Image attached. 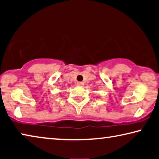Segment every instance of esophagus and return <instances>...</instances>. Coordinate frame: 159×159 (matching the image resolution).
<instances>
[{
  "label": "esophagus",
  "mask_w": 159,
  "mask_h": 159,
  "mask_svg": "<svg viewBox=\"0 0 159 159\" xmlns=\"http://www.w3.org/2000/svg\"><path fill=\"white\" fill-rule=\"evenodd\" d=\"M83 84H84V83H83L82 82H77V85H78V86H82Z\"/></svg>",
  "instance_id": "34e87169"
}]
</instances>
